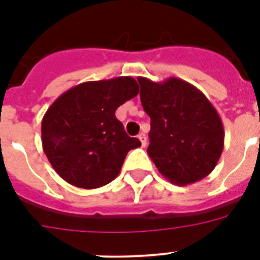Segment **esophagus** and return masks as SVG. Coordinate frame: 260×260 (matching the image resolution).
Masks as SVG:
<instances>
[{
    "label": "esophagus",
    "mask_w": 260,
    "mask_h": 260,
    "mask_svg": "<svg viewBox=\"0 0 260 260\" xmlns=\"http://www.w3.org/2000/svg\"><path fill=\"white\" fill-rule=\"evenodd\" d=\"M138 138H139V140H140V143H142V147H146L147 146L146 135H144V134H139Z\"/></svg>",
    "instance_id": "34e87169"
}]
</instances>
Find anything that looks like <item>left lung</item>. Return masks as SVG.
Wrapping results in <instances>:
<instances>
[{"instance_id":"obj_1","label":"left lung","mask_w":260,"mask_h":260,"mask_svg":"<svg viewBox=\"0 0 260 260\" xmlns=\"http://www.w3.org/2000/svg\"><path fill=\"white\" fill-rule=\"evenodd\" d=\"M138 81L140 101L151 118L147 152L159 173L178 186L209 175L224 148V126L214 106L183 79Z\"/></svg>"}]
</instances>
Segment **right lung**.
Instances as JSON below:
<instances>
[{"label":"right lung","mask_w":260,"mask_h":260,"mask_svg":"<svg viewBox=\"0 0 260 260\" xmlns=\"http://www.w3.org/2000/svg\"><path fill=\"white\" fill-rule=\"evenodd\" d=\"M138 93L132 77H117L79 83L55 100L43 117L42 143L60 178L97 189L117 177L128 151L142 143L125 134L114 113Z\"/></svg>","instance_id":"obj_1"}]
</instances>
